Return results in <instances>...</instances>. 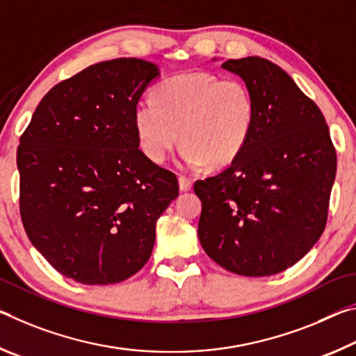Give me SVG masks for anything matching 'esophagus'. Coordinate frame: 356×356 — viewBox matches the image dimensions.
<instances>
[{
  "label": "esophagus",
  "mask_w": 356,
  "mask_h": 356,
  "mask_svg": "<svg viewBox=\"0 0 356 356\" xmlns=\"http://www.w3.org/2000/svg\"><path fill=\"white\" fill-rule=\"evenodd\" d=\"M178 181H179V189L181 191H189L192 188V179L184 177V175H179Z\"/></svg>",
  "instance_id": "esophagus-1"
}]
</instances>
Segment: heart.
<instances>
[{"label": "heart", "instance_id": "obj_1", "mask_svg": "<svg viewBox=\"0 0 356 356\" xmlns=\"http://www.w3.org/2000/svg\"><path fill=\"white\" fill-rule=\"evenodd\" d=\"M255 121L252 91L236 77L209 72H184L159 83L153 101L134 108V127L143 154L164 162L175 145L189 167L232 164L246 147Z\"/></svg>", "mask_w": 356, "mask_h": 356}]
</instances>
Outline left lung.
Instances as JSON below:
<instances>
[{"label":"left lung","instance_id":"left-lung-1","mask_svg":"<svg viewBox=\"0 0 356 356\" xmlns=\"http://www.w3.org/2000/svg\"><path fill=\"white\" fill-rule=\"evenodd\" d=\"M222 67L252 91L255 121L241 154L194 184L202 200L199 240L235 275H277L322 236L336 148L317 104L277 64L248 56Z\"/></svg>","mask_w":356,"mask_h":356}]
</instances>
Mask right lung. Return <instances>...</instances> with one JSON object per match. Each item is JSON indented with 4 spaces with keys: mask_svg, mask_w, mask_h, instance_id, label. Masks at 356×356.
Masks as SVG:
<instances>
[{
    "mask_svg": "<svg viewBox=\"0 0 356 356\" xmlns=\"http://www.w3.org/2000/svg\"><path fill=\"white\" fill-rule=\"evenodd\" d=\"M159 71L138 58L83 69L42 97L17 148L20 216L63 276L126 281L147 264L156 222L178 197L173 172L138 147L134 108Z\"/></svg>",
    "mask_w": 356,
    "mask_h": 356,
    "instance_id": "right-lung-1",
    "label": "right lung"
}]
</instances>
